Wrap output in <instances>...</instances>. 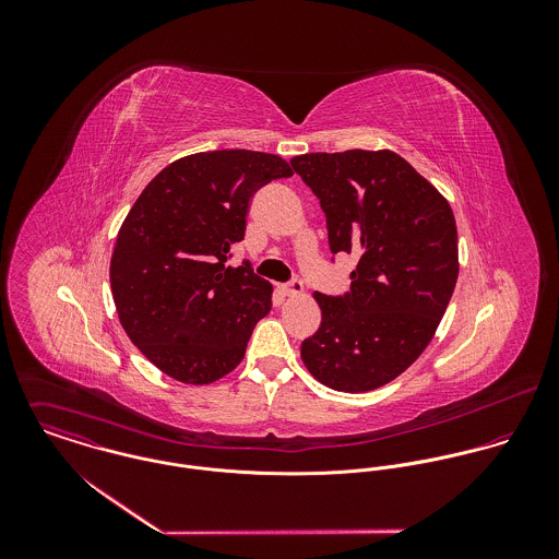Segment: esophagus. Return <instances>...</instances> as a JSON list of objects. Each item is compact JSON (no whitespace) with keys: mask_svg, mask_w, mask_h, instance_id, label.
I'll return each instance as SVG.
<instances>
[{"mask_svg":"<svg viewBox=\"0 0 559 559\" xmlns=\"http://www.w3.org/2000/svg\"><path fill=\"white\" fill-rule=\"evenodd\" d=\"M280 293H282L284 297H299V295H304V284H301V282L282 284V286H280Z\"/></svg>","mask_w":559,"mask_h":559,"instance_id":"obj_1","label":"esophagus"}]
</instances>
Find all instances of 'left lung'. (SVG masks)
Returning a JSON list of instances; mask_svg holds the SVG:
<instances>
[{
  "label": "left lung",
  "instance_id": "obj_1",
  "mask_svg": "<svg viewBox=\"0 0 559 559\" xmlns=\"http://www.w3.org/2000/svg\"><path fill=\"white\" fill-rule=\"evenodd\" d=\"M326 217L333 253L359 255L350 290L314 293L322 320L304 340L310 374L335 392H370L428 346L459 280L450 202L392 151L308 153L290 159Z\"/></svg>",
  "mask_w": 559,
  "mask_h": 559
}]
</instances>
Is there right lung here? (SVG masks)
Masks as SVG:
<instances>
[{"instance_id": "obj_1", "label": "right lung", "mask_w": 559, "mask_h": 559, "mask_svg": "<svg viewBox=\"0 0 559 559\" xmlns=\"http://www.w3.org/2000/svg\"><path fill=\"white\" fill-rule=\"evenodd\" d=\"M288 176L277 155L198 153L163 167L135 200L111 253V295L131 342L167 377L206 385L245 357L273 286L249 262H226L253 193Z\"/></svg>"}]
</instances>
